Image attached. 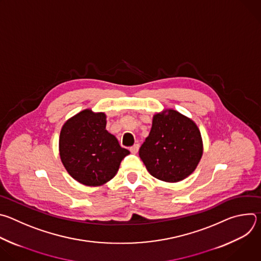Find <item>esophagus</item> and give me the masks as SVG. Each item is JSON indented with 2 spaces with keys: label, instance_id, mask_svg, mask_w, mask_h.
<instances>
[{
  "label": "esophagus",
  "instance_id": "esophagus-1",
  "mask_svg": "<svg viewBox=\"0 0 261 261\" xmlns=\"http://www.w3.org/2000/svg\"><path fill=\"white\" fill-rule=\"evenodd\" d=\"M138 150H139V144L138 143H136V144H134L133 146L130 147V152L132 154H136L138 152Z\"/></svg>",
  "mask_w": 261,
  "mask_h": 261
}]
</instances>
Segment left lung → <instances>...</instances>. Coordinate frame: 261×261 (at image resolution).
<instances>
[{
    "label": "left lung",
    "mask_w": 261,
    "mask_h": 261,
    "mask_svg": "<svg viewBox=\"0 0 261 261\" xmlns=\"http://www.w3.org/2000/svg\"><path fill=\"white\" fill-rule=\"evenodd\" d=\"M202 156V140L196 124L169 109L157 114L139 157L147 171L158 179L174 182L190 175Z\"/></svg>",
    "instance_id": "8db88e82"
}]
</instances>
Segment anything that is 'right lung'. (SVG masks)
Instances as JSON below:
<instances>
[{"label":"right lung","instance_id":"obj_1","mask_svg":"<svg viewBox=\"0 0 261 261\" xmlns=\"http://www.w3.org/2000/svg\"><path fill=\"white\" fill-rule=\"evenodd\" d=\"M106 116L90 109L68 120L60 134V156L69 174L86 186L113 178L121 161L130 154L106 131Z\"/></svg>","mask_w":261,"mask_h":261}]
</instances>
